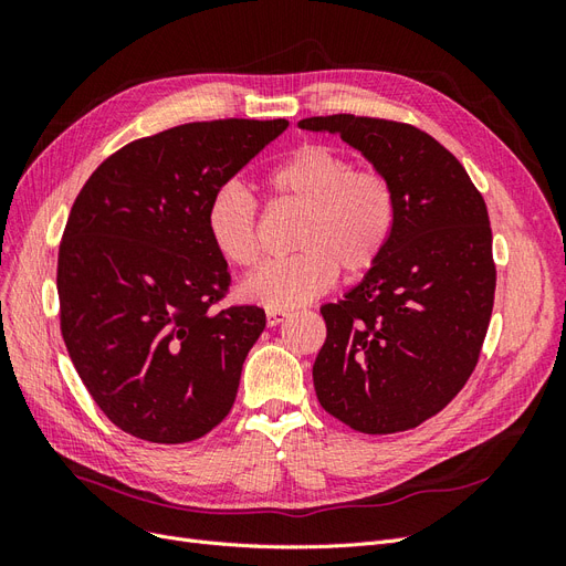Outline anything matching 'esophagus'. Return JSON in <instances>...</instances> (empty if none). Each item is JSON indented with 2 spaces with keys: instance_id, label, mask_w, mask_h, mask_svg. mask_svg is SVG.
I'll list each match as a JSON object with an SVG mask.
<instances>
[{
  "instance_id": "34e87169",
  "label": "esophagus",
  "mask_w": 566,
  "mask_h": 566,
  "mask_svg": "<svg viewBox=\"0 0 566 566\" xmlns=\"http://www.w3.org/2000/svg\"><path fill=\"white\" fill-rule=\"evenodd\" d=\"M287 316H290V314L283 312V310H266V323H269V325H279V323H283Z\"/></svg>"
}]
</instances>
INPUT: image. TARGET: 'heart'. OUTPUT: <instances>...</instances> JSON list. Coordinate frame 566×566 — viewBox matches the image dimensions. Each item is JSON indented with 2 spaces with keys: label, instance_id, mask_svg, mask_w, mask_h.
<instances>
[{
  "label": "heart",
  "instance_id": "b5f03b06",
  "mask_svg": "<svg viewBox=\"0 0 566 566\" xmlns=\"http://www.w3.org/2000/svg\"><path fill=\"white\" fill-rule=\"evenodd\" d=\"M273 200L304 208L295 254L266 260L241 285L245 300L271 310L310 302L328 290L337 271L358 276L380 262L397 219V198L378 169H354L352 158L328 144H304L273 165L266 177ZM260 208L243 184L227 181L210 196L205 229L221 260L252 266L260 256Z\"/></svg>",
  "mask_w": 566,
  "mask_h": 566
}]
</instances>
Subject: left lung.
Returning a JSON list of instances; mask_svg holds the SVG:
<instances>
[{"label": "left lung", "instance_id": "1", "mask_svg": "<svg viewBox=\"0 0 566 566\" xmlns=\"http://www.w3.org/2000/svg\"><path fill=\"white\" fill-rule=\"evenodd\" d=\"M300 127L339 134L397 198L380 262L321 306L316 397L356 432L413 430L453 401L482 354L495 293L486 202L453 153L413 125L339 113Z\"/></svg>", "mask_w": 566, "mask_h": 566}]
</instances>
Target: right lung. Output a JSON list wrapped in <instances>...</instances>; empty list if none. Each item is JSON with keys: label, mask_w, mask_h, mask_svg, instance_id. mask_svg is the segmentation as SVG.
I'll return each mask as SVG.
<instances>
[{"label": "right lung", "mask_w": 566, "mask_h": 566, "mask_svg": "<svg viewBox=\"0 0 566 566\" xmlns=\"http://www.w3.org/2000/svg\"><path fill=\"white\" fill-rule=\"evenodd\" d=\"M287 119H210L144 136L82 186L59 248L61 333L119 430L184 443L229 416L266 316L224 306L231 273L205 208Z\"/></svg>", "instance_id": "obj_1"}]
</instances>
